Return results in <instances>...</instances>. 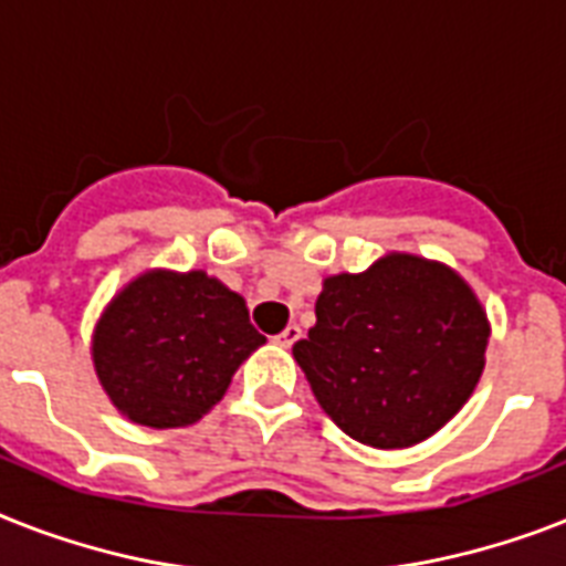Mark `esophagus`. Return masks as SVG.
Returning a JSON list of instances; mask_svg holds the SVG:
<instances>
[{
	"instance_id": "esophagus-1",
	"label": "esophagus",
	"mask_w": 566,
	"mask_h": 566,
	"mask_svg": "<svg viewBox=\"0 0 566 566\" xmlns=\"http://www.w3.org/2000/svg\"><path fill=\"white\" fill-rule=\"evenodd\" d=\"M298 337H302V328H298V325H287V328H284L282 334L275 337V343H279V346H284V348H291Z\"/></svg>"
}]
</instances>
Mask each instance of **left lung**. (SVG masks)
<instances>
[{
  "label": "left lung",
  "instance_id": "left-lung-1",
  "mask_svg": "<svg viewBox=\"0 0 566 566\" xmlns=\"http://www.w3.org/2000/svg\"><path fill=\"white\" fill-rule=\"evenodd\" d=\"M489 337V316L457 270L389 252L363 273L325 279L316 325L293 357L343 433L392 450L424 442L462 410Z\"/></svg>",
  "mask_w": 566,
  "mask_h": 566
}]
</instances>
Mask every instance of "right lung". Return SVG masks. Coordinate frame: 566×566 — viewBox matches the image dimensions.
Wrapping results in <instances>:
<instances>
[{
	"label": "right lung",
	"mask_w": 566,
	"mask_h": 566,
	"mask_svg": "<svg viewBox=\"0 0 566 566\" xmlns=\"http://www.w3.org/2000/svg\"><path fill=\"white\" fill-rule=\"evenodd\" d=\"M264 343L243 296L203 270H148L113 296L92 334V363L133 424L200 421Z\"/></svg>",
	"instance_id": "add662e5"
}]
</instances>
